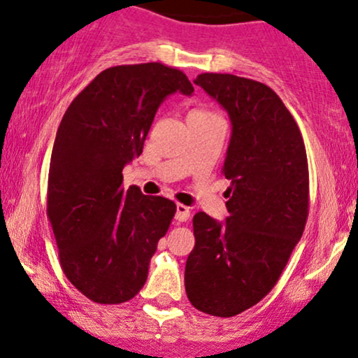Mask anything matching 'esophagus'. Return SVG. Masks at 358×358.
<instances>
[{
  "label": "esophagus",
  "mask_w": 358,
  "mask_h": 358,
  "mask_svg": "<svg viewBox=\"0 0 358 358\" xmlns=\"http://www.w3.org/2000/svg\"><path fill=\"white\" fill-rule=\"evenodd\" d=\"M190 213H192V208L187 207V205L183 203H176V213H175V219L178 222H187L190 219Z\"/></svg>",
  "instance_id": "1"
}]
</instances>
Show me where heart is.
I'll use <instances>...</instances> for the list:
<instances>
[{"instance_id":"b5f03b06","label":"heart","mask_w":358,"mask_h":358,"mask_svg":"<svg viewBox=\"0 0 358 358\" xmlns=\"http://www.w3.org/2000/svg\"><path fill=\"white\" fill-rule=\"evenodd\" d=\"M203 113H208V110H205V109H195L192 114H203Z\"/></svg>"}]
</instances>
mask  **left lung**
I'll list each match as a JSON object with an SVG mask.
<instances>
[{"label":"left lung","mask_w":358,"mask_h":358,"mask_svg":"<svg viewBox=\"0 0 358 358\" xmlns=\"http://www.w3.org/2000/svg\"><path fill=\"white\" fill-rule=\"evenodd\" d=\"M227 110L232 136L222 173L229 217H193L195 248L185 266V289L196 310L236 316L273 289L301 239L310 207L303 136L273 89L232 73L195 80Z\"/></svg>","instance_id":"obj_1"}]
</instances>
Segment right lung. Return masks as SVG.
<instances>
[{
  "label": "right lung",
  "mask_w": 358,
  "mask_h": 358,
  "mask_svg": "<svg viewBox=\"0 0 358 358\" xmlns=\"http://www.w3.org/2000/svg\"><path fill=\"white\" fill-rule=\"evenodd\" d=\"M192 96L182 71L159 62L102 71L65 110L48 170L47 215L64 274L101 305L129 301L145 286L158 241L175 217L165 196L122 187L166 96Z\"/></svg>",
  "instance_id": "right-lung-1"
}]
</instances>
